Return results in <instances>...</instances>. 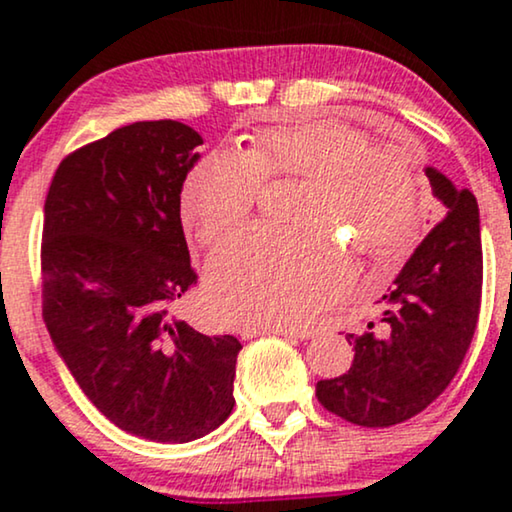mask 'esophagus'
<instances>
[{
	"label": "esophagus",
	"instance_id": "esophagus-1",
	"mask_svg": "<svg viewBox=\"0 0 512 512\" xmlns=\"http://www.w3.org/2000/svg\"><path fill=\"white\" fill-rule=\"evenodd\" d=\"M242 338H258V335H289V338H310L312 331L303 328H286V326H244L240 331Z\"/></svg>",
	"mask_w": 512,
	"mask_h": 512
}]
</instances>
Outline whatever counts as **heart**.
Segmentation results:
<instances>
[{"label": "heart", "instance_id": "obj_1", "mask_svg": "<svg viewBox=\"0 0 512 512\" xmlns=\"http://www.w3.org/2000/svg\"><path fill=\"white\" fill-rule=\"evenodd\" d=\"M303 181L293 223L300 230L251 228L209 263L214 305L233 324H303L352 282L335 237L375 265L408 254L422 226L417 160L405 146H375L338 121L272 125L242 151L223 149L188 172L181 212L198 240L214 247L249 219L265 184Z\"/></svg>", "mask_w": 512, "mask_h": 512}]
</instances>
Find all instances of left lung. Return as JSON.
Masks as SVG:
<instances>
[{
  "instance_id": "left-lung-1",
  "label": "left lung",
  "mask_w": 512,
  "mask_h": 512,
  "mask_svg": "<svg viewBox=\"0 0 512 512\" xmlns=\"http://www.w3.org/2000/svg\"><path fill=\"white\" fill-rule=\"evenodd\" d=\"M445 216L382 296V319L354 345L352 368L317 382V398L347 422L380 429L415 417L447 389L464 361L480 314L482 244L478 202L468 188L426 167Z\"/></svg>"
}]
</instances>
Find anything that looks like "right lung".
I'll list each match as a JSON object with an SVG mask.
<instances>
[{
  "mask_svg": "<svg viewBox=\"0 0 512 512\" xmlns=\"http://www.w3.org/2000/svg\"><path fill=\"white\" fill-rule=\"evenodd\" d=\"M200 144L179 121L123 125L62 160L44 205L53 345L109 422L153 443L207 436L235 405L240 340L177 317L198 282L179 212Z\"/></svg>",
  "mask_w": 512,
  "mask_h": 512,
  "instance_id": "1",
  "label": "right lung"
}]
</instances>
